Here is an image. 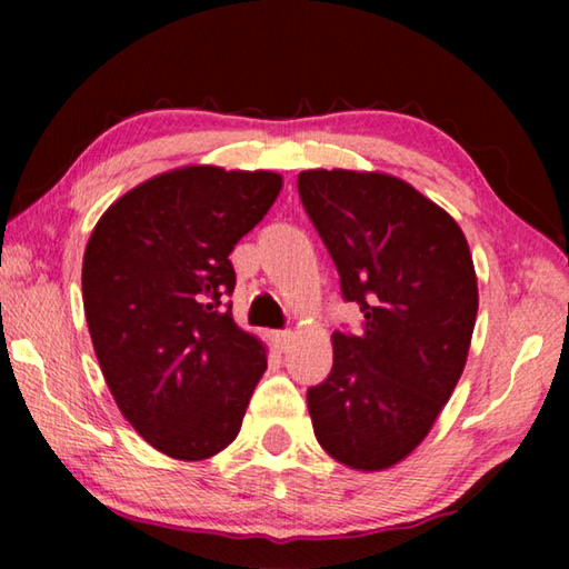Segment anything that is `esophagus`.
Listing matches in <instances>:
<instances>
[{
  "instance_id": "esophagus-1",
  "label": "esophagus",
  "mask_w": 569,
  "mask_h": 569,
  "mask_svg": "<svg viewBox=\"0 0 569 569\" xmlns=\"http://www.w3.org/2000/svg\"><path fill=\"white\" fill-rule=\"evenodd\" d=\"M291 341H293L291 331H273V343H276L278 351H286L288 346H291Z\"/></svg>"
}]
</instances>
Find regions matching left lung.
Masks as SVG:
<instances>
[{
  "instance_id": "obj_1",
  "label": "left lung",
  "mask_w": 569,
  "mask_h": 569,
  "mask_svg": "<svg viewBox=\"0 0 569 569\" xmlns=\"http://www.w3.org/2000/svg\"><path fill=\"white\" fill-rule=\"evenodd\" d=\"M298 196L339 271L361 333L333 331V366L308 389L319 445L353 469L397 465L445 409L477 321V276L455 218L381 172L306 170Z\"/></svg>"
}]
</instances>
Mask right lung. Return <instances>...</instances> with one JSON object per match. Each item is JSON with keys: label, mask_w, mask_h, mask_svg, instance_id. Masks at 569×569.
I'll list each match as a JSON object with an SVG mask.
<instances>
[{"label": "right lung", "mask_w": 569, "mask_h": 569, "mask_svg": "<svg viewBox=\"0 0 569 569\" xmlns=\"http://www.w3.org/2000/svg\"><path fill=\"white\" fill-rule=\"evenodd\" d=\"M281 176L196 166L142 182L94 226L82 301L104 381L138 435L176 459L238 437L266 351L240 331L230 250L261 223Z\"/></svg>", "instance_id": "1"}]
</instances>
